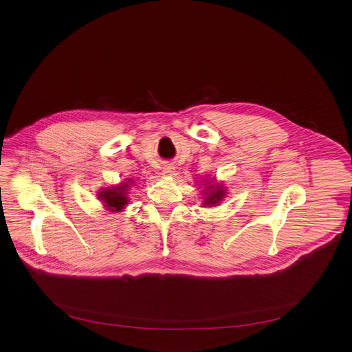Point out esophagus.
<instances>
[{
  "instance_id": "34e87169",
  "label": "esophagus",
  "mask_w": 352,
  "mask_h": 352,
  "mask_svg": "<svg viewBox=\"0 0 352 352\" xmlns=\"http://www.w3.org/2000/svg\"><path fill=\"white\" fill-rule=\"evenodd\" d=\"M174 174H175V167L171 164H166L162 168V175H164V177H173Z\"/></svg>"
}]
</instances>
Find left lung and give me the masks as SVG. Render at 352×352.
<instances>
[{
    "instance_id": "left-lung-1",
    "label": "left lung",
    "mask_w": 352,
    "mask_h": 352,
    "mask_svg": "<svg viewBox=\"0 0 352 352\" xmlns=\"http://www.w3.org/2000/svg\"><path fill=\"white\" fill-rule=\"evenodd\" d=\"M202 184L204 188H202L200 186V189H202V195H204V200H202L204 206L205 208L219 206V204L223 202V199L227 195V188L224 186V184H219L216 177L213 178L206 177L202 179Z\"/></svg>"
}]
</instances>
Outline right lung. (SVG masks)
<instances>
[{
  "label": "right lung",
  "instance_id": "right-lung-1",
  "mask_svg": "<svg viewBox=\"0 0 352 352\" xmlns=\"http://www.w3.org/2000/svg\"><path fill=\"white\" fill-rule=\"evenodd\" d=\"M133 185V178H126L117 185L102 188L98 190L97 199L103 204V208L110 213H121L129 205L128 190Z\"/></svg>",
  "mask_w": 352,
  "mask_h": 352
}]
</instances>
